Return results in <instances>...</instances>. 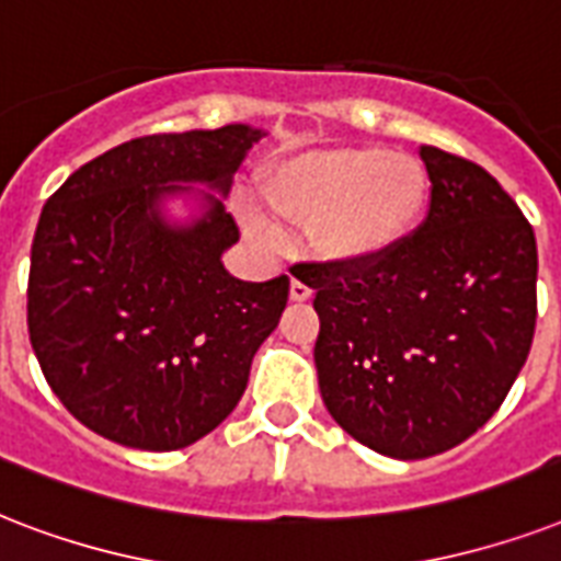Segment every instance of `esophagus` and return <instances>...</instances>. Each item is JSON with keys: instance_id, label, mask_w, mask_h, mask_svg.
<instances>
[{"instance_id": "esophagus-1", "label": "esophagus", "mask_w": 561, "mask_h": 561, "mask_svg": "<svg viewBox=\"0 0 561 561\" xmlns=\"http://www.w3.org/2000/svg\"><path fill=\"white\" fill-rule=\"evenodd\" d=\"M289 295H293V301H310L312 289L304 280L293 277V284H289Z\"/></svg>"}]
</instances>
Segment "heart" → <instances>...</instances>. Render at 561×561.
<instances>
[{"mask_svg": "<svg viewBox=\"0 0 561 561\" xmlns=\"http://www.w3.org/2000/svg\"><path fill=\"white\" fill-rule=\"evenodd\" d=\"M427 169L419 158L380 146H333L286 160L272 172L266 198L295 228H312L319 254L366 263L401 245L427 204ZM251 228L275 237L263 213Z\"/></svg>", "mask_w": 561, "mask_h": 561, "instance_id": "b5f03b06", "label": "heart"}]
</instances>
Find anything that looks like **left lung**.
Wrapping results in <instances>:
<instances>
[{"label": "left lung", "mask_w": 561, "mask_h": 561, "mask_svg": "<svg viewBox=\"0 0 561 561\" xmlns=\"http://www.w3.org/2000/svg\"><path fill=\"white\" fill-rule=\"evenodd\" d=\"M430 210L366 263H298L319 312L321 401L392 459L457 447L492 419L536 333L533 225L483 167L421 146Z\"/></svg>", "instance_id": "left-lung-1"}]
</instances>
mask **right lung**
Here are the masks:
<instances>
[{
  "label": "right lung",
  "instance_id": "obj_1",
  "mask_svg": "<svg viewBox=\"0 0 561 561\" xmlns=\"http://www.w3.org/2000/svg\"><path fill=\"white\" fill-rule=\"evenodd\" d=\"M263 137L251 125L137 137L76 169L37 221L28 340L58 401L116 445L178 450L228 419L251 359L289 298V277L249 284L221 254L240 228L202 190L193 225L167 195H228Z\"/></svg>",
  "mask_w": 561,
  "mask_h": 561
}]
</instances>
